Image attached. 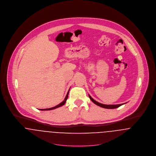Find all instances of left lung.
Returning a JSON list of instances; mask_svg holds the SVG:
<instances>
[{"label": "left lung", "mask_w": 156, "mask_h": 156, "mask_svg": "<svg viewBox=\"0 0 156 156\" xmlns=\"http://www.w3.org/2000/svg\"><path fill=\"white\" fill-rule=\"evenodd\" d=\"M89 98L90 99V100L94 103L96 105L100 106V107H101V108H105V109H116V108H119V106L123 105H125L126 103H122V104H118V105H104V104H102V103H100L97 101H95L94 99H93L91 96L89 94Z\"/></svg>", "instance_id": "left-lung-1"}]
</instances>
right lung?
<instances>
[{"mask_svg": "<svg viewBox=\"0 0 156 156\" xmlns=\"http://www.w3.org/2000/svg\"><path fill=\"white\" fill-rule=\"evenodd\" d=\"M69 89H70V88H69V90H68V92H67V95H66V97H65V98H64V101H62L61 103H59V105H58L57 106H55V107H53V108H48V109H39V110H40V111H50V110L55 109H56V108H58L61 107V106H62L63 105H64L66 104V102L67 98H68V94H69Z\"/></svg>", "mask_w": 156, "mask_h": 156, "instance_id": "obj_1", "label": "right lung"}]
</instances>
